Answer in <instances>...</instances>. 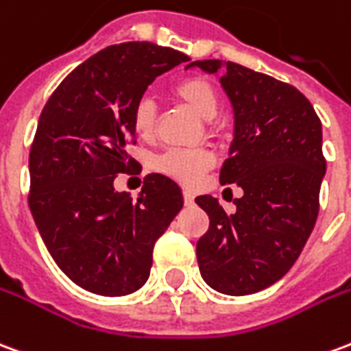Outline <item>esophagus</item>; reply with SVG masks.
<instances>
[{"label":"esophagus","mask_w":351,"mask_h":351,"mask_svg":"<svg viewBox=\"0 0 351 351\" xmlns=\"http://www.w3.org/2000/svg\"><path fill=\"white\" fill-rule=\"evenodd\" d=\"M182 195H184V203H186V205H193V193L184 192Z\"/></svg>","instance_id":"esophagus-1"}]
</instances>
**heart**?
I'll use <instances>...</instances> for the list:
<instances>
[{
    "instance_id": "b5f03b06",
    "label": "heart",
    "mask_w": 351,
    "mask_h": 351,
    "mask_svg": "<svg viewBox=\"0 0 351 351\" xmlns=\"http://www.w3.org/2000/svg\"><path fill=\"white\" fill-rule=\"evenodd\" d=\"M173 95L197 116L210 119L218 112L217 87L205 75H188L173 85ZM131 127L141 141H152L158 129V112L150 99L136 100L131 112ZM215 165L209 150H167L156 159V169L182 186H195Z\"/></svg>"
}]
</instances>
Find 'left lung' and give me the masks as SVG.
<instances>
[{"mask_svg":"<svg viewBox=\"0 0 351 351\" xmlns=\"http://www.w3.org/2000/svg\"><path fill=\"white\" fill-rule=\"evenodd\" d=\"M190 66L222 70L235 136L220 182L243 190L232 215L213 195L195 197L209 215L197 241L201 278L218 293L252 295L285 276L315 226L327 167L321 119L300 90L271 75L222 60Z\"/></svg>","mask_w":351,"mask_h":351,"instance_id":"8db88e82","label":"left lung"}]
</instances>
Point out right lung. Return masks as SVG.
Masks as SVG:
<instances>
[{
	"instance_id": "obj_1",
	"label": "right lung",
	"mask_w": 351,
	"mask_h": 351,
	"mask_svg": "<svg viewBox=\"0 0 351 351\" xmlns=\"http://www.w3.org/2000/svg\"><path fill=\"white\" fill-rule=\"evenodd\" d=\"M190 56L150 41L110 45L66 75L41 110L30 148V205L58 268L95 295L123 296L150 276L152 251L182 209L178 184L144 176L136 197L119 173H138L131 112L158 75Z\"/></svg>"
}]
</instances>
